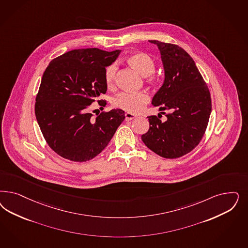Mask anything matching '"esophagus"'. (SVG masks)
<instances>
[{"mask_svg":"<svg viewBox=\"0 0 248 248\" xmlns=\"http://www.w3.org/2000/svg\"><path fill=\"white\" fill-rule=\"evenodd\" d=\"M136 118V116L135 115H133V114H131V113H126L125 114V120H134Z\"/></svg>","mask_w":248,"mask_h":248,"instance_id":"1","label":"esophagus"}]
</instances>
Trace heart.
I'll list each match as a JSON object with an SVG mask.
<instances>
[{
	"instance_id": "1",
	"label": "heart",
	"mask_w": 248,
	"mask_h": 248,
	"mask_svg": "<svg viewBox=\"0 0 248 248\" xmlns=\"http://www.w3.org/2000/svg\"><path fill=\"white\" fill-rule=\"evenodd\" d=\"M126 62L134 68L141 76L147 77L148 82H153L155 79V61L152 56L146 53L137 52L127 56ZM118 66L116 64H109L105 70V81L108 88H112L115 84ZM150 102V96L146 92H121L112 99V104L122 110L128 113H140L142 111L145 106Z\"/></svg>"
}]
</instances>
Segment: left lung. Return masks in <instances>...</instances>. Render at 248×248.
I'll list each match as a JSON object with an SVG mask.
<instances>
[{
	"label": "left lung",
	"mask_w": 248,
	"mask_h": 248,
	"mask_svg": "<svg viewBox=\"0 0 248 248\" xmlns=\"http://www.w3.org/2000/svg\"><path fill=\"white\" fill-rule=\"evenodd\" d=\"M160 52L164 82L152 98L160 111L168 110L164 122L148 117L150 128L141 136L152 152L166 159H176L192 152L207 128L212 101L210 91L190 55L177 45L150 40Z\"/></svg>",
	"instance_id": "left-lung-1"
}]
</instances>
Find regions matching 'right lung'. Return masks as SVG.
<instances>
[{
  "label": "right lung",
  "mask_w": 248,
  "mask_h": 248,
  "mask_svg": "<svg viewBox=\"0 0 248 248\" xmlns=\"http://www.w3.org/2000/svg\"><path fill=\"white\" fill-rule=\"evenodd\" d=\"M120 50L75 49L53 59L41 80L35 117L49 147L64 159L83 162L104 150L125 119L122 109L92 118L88 107L107 92L106 67ZM105 107L106 101L97 100Z\"/></svg>",
  "instance_id": "right-lung-1"
}]
</instances>
